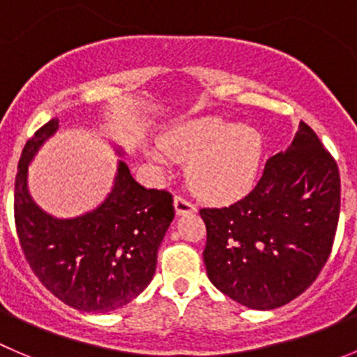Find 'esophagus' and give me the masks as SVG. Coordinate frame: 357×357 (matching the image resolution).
I'll list each match as a JSON object with an SVG mask.
<instances>
[{
	"label": "esophagus",
	"mask_w": 357,
	"mask_h": 357,
	"mask_svg": "<svg viewBox=\"0 0 357 357\" xmlns=\"http://www.w3.org/2000/svg\"><path fill=\"white\" fill-rule=\"evenodd\" d=\"M173 205H175L176 215H185V213H192L196 210V206L192 205L189 199L182 198V196H175V199H173Z\"/></svg>",
	"instance_id": "1"
}]
</instances>
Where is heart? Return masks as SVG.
<instances>
[{"label": "heart", "instance_id": "1", "mask_svg": "<svg viewBox=\"0 0 357 357\" xmlns=\"http://www.w3.org/2000/svg\"><path fill=\"white\" fill-rule=\"evenodd\" d=\"M175 159H192L191 182L202 196L226 202L242 196L254 184L263 159V137L250 126L217 117L196 119L165 142ZM162 162L161 155H154Z\"/></svg>", "mask_w": 357, "mask_h": 357}]
</instances>
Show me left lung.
<instances>
[{
  "instance_id": "obj_1",
  "label": "left lung",
  "mask_w": 357,
  "mask_h": 357,
  "mask_svg": "<svg viewBox=\"0 0 357 357\" xmlns=\"http://www.w3.org/2000/svg\"><path fill=\"white\" fill-rule=\"evenodd\" d=\"M210 282L240 305L271 310L312 286L333 247L340 173L305 122L268 159L256 188L233 205L202 208Z\"/></svg>"
}]
</instances>
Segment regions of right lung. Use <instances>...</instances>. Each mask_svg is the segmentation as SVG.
I'll return each instance as SVG.
<instances>
[{
  "label": "right lung",
  "instance_id": "right-lung-1",
  "mask_svg": "<svg viewBox=\"0 0 357 357\" xmlns=\"http://www.w3.org/2000/svg\"><path fill=\"white\" fill-rule=\"evenodd\" d=\"M57 128V119L40 128L19 159L13 191L19 243L40 282L63 303L82 312L117 310L154 277L159 245L175 217L173 198L145 189L119 161L112 191L96 208L71 219L47 213L29 195L28 168ZM115 154L124 151L115 147Z\"/></svg>",
  "mask_w": 357,
  "mask_h": 357
}]
</instances>
